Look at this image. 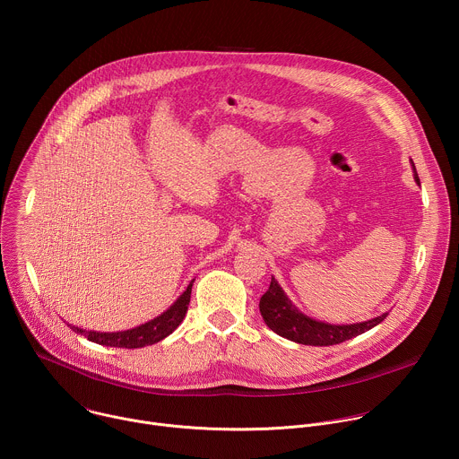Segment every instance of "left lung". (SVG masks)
<instances>
[{
	"mask_svg": "<svg viewBox=\"0 0 459 459\" xmlns=\"http://www.w3.org/2000/svg\"><path fill=\"white\" fill-rule=\"evenodd\" d=\"M412 169H414V179L416 183H420L414 163H412ZM259 312L264 316L269 329L280 334L281 338H287L301 345H312V347H329V345L343 343L351 338H356L370 331L372 326H376L388 316L385 312L368 321L351 323V325H331L325 321H317L299 312L274 278L271 280L269 290L259 299Z\"/></svg>",
	"mask_w": 459,
	"mask_h": 459,
	"instance_id": "obj_1",
	"label": "left lung"
}]
</instances>
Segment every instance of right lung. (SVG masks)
Returning a JSON list of instances; mask_svg holds the SVG:
<instances>
[{"label": "right lung", "mask_w": 459, "mask_h": 459, "mask_svg": "<svg viewBox=\"0 0 459 459\" xmlns=\"http://www.w3.org/2000/svg\"><path fill=\"white\" fill-rule=\"evenodd\" d=\"M192 283H188L186 290L167 308L163 314L158 317L134 326V329H128L123 333H96V331H83L80 326H73L74 333L83 334L89 342H94L98 345L105 347H119V349H142L147 345H154L161 340H165L169 334H172L178 325L183 321L188 303H190V292H192Z\"/></svg>", "instance_id": "1"}]
</instances>
